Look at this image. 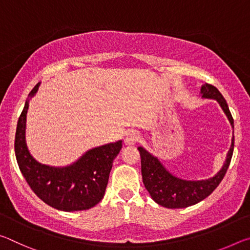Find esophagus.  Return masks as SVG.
<instances>
[{"label": "esophagus", "mask_w": 250, "mask_h": 250, "mask_svg": "<svg viewBox=\"0 0 250 250\" xmlns=\"http://www.w3.org/2000/svg\"><path fill=\"white\" fill-rule=\"evenodd\" d=\"M138 140H139V135L132 131V132L126 134V137L125 139V146H134L135 143L138 142Z\"/></svg>", "instance_id": "esophagus-1"}]
</instances>
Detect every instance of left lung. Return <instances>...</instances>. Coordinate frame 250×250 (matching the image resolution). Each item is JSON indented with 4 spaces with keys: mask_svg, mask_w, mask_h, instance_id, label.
I'll list each match as a JSON object with an SVG mask.
<instances>
[{
    "mask_svg": "<svg viewBox=\"0 0 250 250\" xmlns=\"http://www.w3.org/2000/svg\"><path fill=\"white\" fill-rule=\"evenodd\" d=\"M201 97L204 99H214L221 105L228 121L234 129V119L228 108L226 100L216 87L209 83H204L201 87ZM234 132L231 145L227 152L226 160L216 174L205 180H185L173 174L163 166L158 156H154L143 146L138 150L141 156L142 180L146 191L155 203L167 208H184L197 204L210 195L225 176L229 167L232 152H234Z\"/></svg>",
    "mask_w": 250,
    "mask_h": 250,
    "instance_id": "obj_1",
    "label": "left lung"
}]
</instances>
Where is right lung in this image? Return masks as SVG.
Returning <instances> with one entry per match:
<instances>
[{
	"instance_id": "right-lung-1",
	"label": "right lung",
	"mask_w": 250,
	"mask_h": 250,
	"mask_svg": "<svg viewBox=\"0 0 250 250\" xmlns=\"http://www.w3.org/2000/svg\"><path fill=\"white\" fill-rule=\"evenodd\" d=\"M40 86L41 83L28 94L16 126L14 149L20 170L33 192L47 205L64 211L89 209L103 200L122 140L92 147L66 167L39 162L28 150L25 132L29 101Z\"/></svg>"
}]
</instances>
